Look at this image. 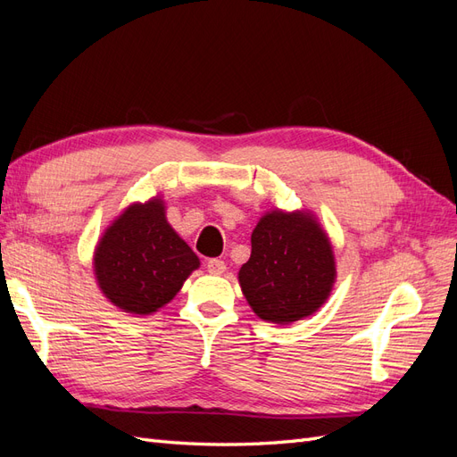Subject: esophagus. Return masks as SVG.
I'll return each instance as SVG.
<instances>
[{"mask_svg":"<svg viewBox=\"0 0 457 457\" xmlns=\"http://www.w3.org/2000/svg\"><path fill=\"white\" fill-rule=\"evenodd\" d=\"M205 269L210 274L219 276V274H223L227 270V265H225V261H220V259H210L205 262Z\"/></svg>","mask_w":457,"mask_h":457,"instance_id":"obj_1","label":"esophagus"}]
</instances>
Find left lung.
Returning <instances> with one entry per match:
<instances>
[{
  "mask_svg": "<svg viewBox=\"0 0 457 457\" xmlns=\"http://www.w3.org/2000/svg\"><path fill=\"white\" fill-rule=\"evenodd\" d=\"M337 278L334 245L309 210H274L252 232V255L238 272L242 294L265 322L292 324L328 301Z\"/></svg>",
  "mask_w": 457,
  "mask_h": 457,
  "instance_id": "1",
  "label": "left lung"
}]
</instances>
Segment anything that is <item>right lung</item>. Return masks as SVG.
<instances>
[{"instance_id": "obj_1", "label": "right lung", "mask_w": 457, "mask_h": 457, "mask_svg": "<svg viewBox=\"0 0 457 457\" xmlns=\"http://www.w3.org/2000/svg\"><path fill=\"white\" fill-rule=\"evenodd\" d=\"M198 267V255L168 223L160 195L129 204L104 228L93 252L101 294L133 316L168 305Z\"/></svg>"}]
</instances>
